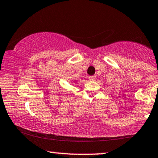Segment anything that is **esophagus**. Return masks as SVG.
<instances>
[{"label":"esophagus","instance_id":"esophagus-1","mask_svg":"<svg viewBox=\"0 0 158 158\" xmlns=\"http://www.w3.org/2000/svg\"><path fill=\"white\" fill-rule=\"evenodd\" d=\"M89 81H96V76H89Z\"/></svg>","mask_w":158,"mask_h":158}]
</instances>
